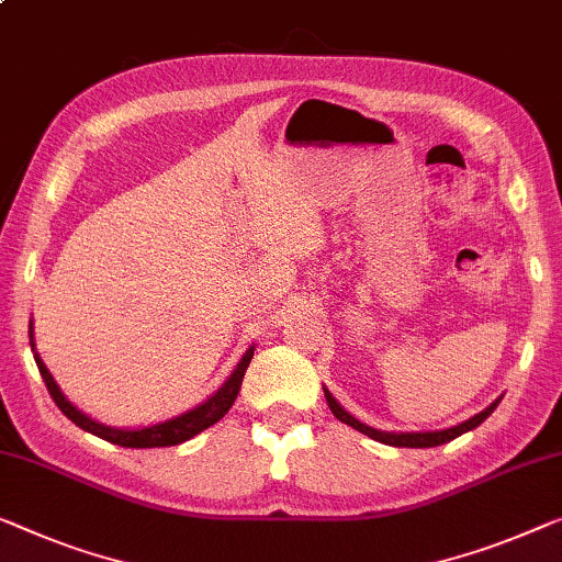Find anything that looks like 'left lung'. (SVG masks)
Segmentation results:
<instances>
[{
  "label": "left lung",
  "mask_w": 562,
  "mask_h": 562,
  "mask_svg": "<svg viewBox=\"0 0 562 562\" xmlns=\"http://www.w3.org/2000/svg\"><path fill=\"white\" fill-rule=\"evenodd\" d=\"M325 398H328V406H330V412H333V416L338 418V422H342V424H348V426H353V429H358L361 434H366V437H371V439H375V441H381V443H391V447H412V449H426V447H439V443H447V441H451V439H457V437H462V434H467V431H472V429H476V426H480L484 418H487L492 412H495L497 408V404H499V398L495 401V404L492 406H487L484 408L482 414H476V416H472L469 418V422H464V424H459V426H451V429H443V431H418V434H391V431H379V429H371V426H366V424H361L358 422V418H353L350 416L346 408H342L338 401L333 398V393L325 389Z\"/></svg>",
  "instance_id": "1"
}]
</instances>
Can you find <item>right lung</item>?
Segmentation results:
<instances>
[{
    "label": "right lung",
    "instance_id": "1",
    "mask_svg": "<svg viewBox=\"0 0 562 562\" xmlns=\"http://www.w3.org/2000/svg\"><path fill=\"white\" fill-rule=\"evenodd\" d=\"M30 346H35L32 342V325H30ZM255 356V348H249L245 358H241L239 366L234 368V373L229 375V381L224 383V386L214 393L212 398H206L204 404L191 408V412L176 416V418H169V422L164 424H154V426H146V429H136V431H128V429H111V426H103L93 422V418L86 416L82 412H78L70 401H67L63 396V391L57 389V383L53 375H49V371L45 368V363L40 361V356L35 353V363L40 368V375L42 381H45V386L49 391V396H53V401L57 404V408L70 418L72 424H78L80 429H86L90 434H95V437L111 441V443H119V447H131V449H154V447H176V443L187 441L191 437H196V434H201L204 429H209V426L220 422V418L229 412L234 398H237V393L241 389V379H245V371L249 361H252Z\"/></svg>",
    "mask_w": 562,
    "mask_h": 562
}]
</instances>
